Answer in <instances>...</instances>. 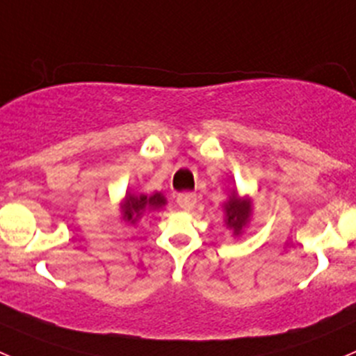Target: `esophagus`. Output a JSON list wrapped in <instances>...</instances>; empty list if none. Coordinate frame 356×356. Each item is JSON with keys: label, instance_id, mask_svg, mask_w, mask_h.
<instances>
[{"label": "esophagus", "instance_id": "1", "mask_svg": "<svg viewBox=\"0 0 356 356\" xmlns=\"http://www.w3.org/2000/svg\"><path fill=\"white\" fill-rule=\"evenodd\" d=\"M177 203L182 210H193L196 204V195H193V193H182V195L177 196Z\"/></svg>", "mask_w": 356, "mask_h": 356}]
</instances>
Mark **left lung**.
I'll return each instance as SVG.
<instances>
[{
	"instance_id": "left-lung-1",
	"label": "left lung",
	"mask_w": 356,
	"mask_h": 356,
	"mask_svg": "<svg viewBox=\"0 0 356 356\" xmlns=\"http://www.w3.org/2000/svg\"><path fill=\"white\" fill-rule=\"evenodd\" d=\"M225 211V224L229 229H232L236 236L243 232L246 224L251 217V201L248 198H241L238 191H232L229 196L227 203L224 204Z\"/></svg>"
}]
</instances>
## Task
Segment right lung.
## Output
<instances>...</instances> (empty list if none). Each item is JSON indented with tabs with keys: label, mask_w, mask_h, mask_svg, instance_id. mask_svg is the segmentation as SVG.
Wrapping results in <instances>:
<instances>
[{
	"label": "right lung",
	"mask_w": 356,
	"mask_h": 356,
	"mask_svg": "<svg viewBox=\"0 0 356 356\" xmlns=\"http://www.w3.org/2000/svg\"><path fill=\"white\" fill-rule=\"evenodd\" d=\"M165 203H167V200L161 193H153L149 196L127 193L124 203H122V218L129 224H136L145 211L158 210V208L165 207Z\"/></svg>",
	"instance_id": "obj_1"
}]
</instances>
